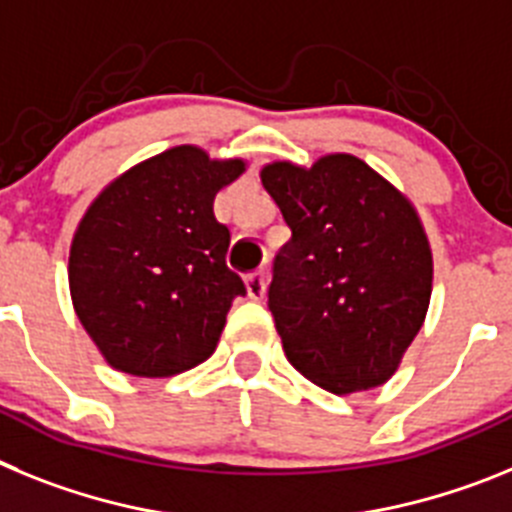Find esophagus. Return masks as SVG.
<instances>
[{
	"instance_id": "esophagus-1",
	"label": "esophagus",
	"mask_w": 512,
	"mask_h": 512,
	"mask_svg": "<svg viewBox=\"0 0 512 512\" xmlns=\"http://www.w3.org/2000/svg\"><path fill=\"white\" fill-rule=\"evenodd\" d=\"M244 283H247V296L255 301H260L262 296H265V291H268V275L262 273V270L247 275V281Z\"/></svg>"
}]
</instances>
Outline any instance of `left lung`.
<instances>
[{
	"label": "left lung",
	"mask_w": 512,
	"mask_h": 512,
	"mask_svg": "<svg viewBox=\"0 0 512 512\" xmlns=\"http://www.w3.org/2000/svg\"><path fill=\"white\" fill-rule=\"evenodd\" d=\"M260 180L291 226L268 291L288 363L332 394L386 384L433 291L415 206L353 154L265 164Z\"/></svg>",
	"instance_id": "left-lung-1"
}]
</instances>
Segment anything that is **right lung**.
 <instances>
[{"label":"right lung","instance_id":"1","mask_svg":"<svg viewBox=\"0 0 512 512\" xmlns=\"http://www.w3.org/2000/svg\"><path fill=\"white\" fill-rule=\"evenodd\" d=\"M242 172L244 159L175 146L115 177L87 208L69 250L71 304L115 371L167 379L211 358L231 301L244 296L213 198Z\"/></svg>","mask_w":512,"mask_h":512}]
</instances>
